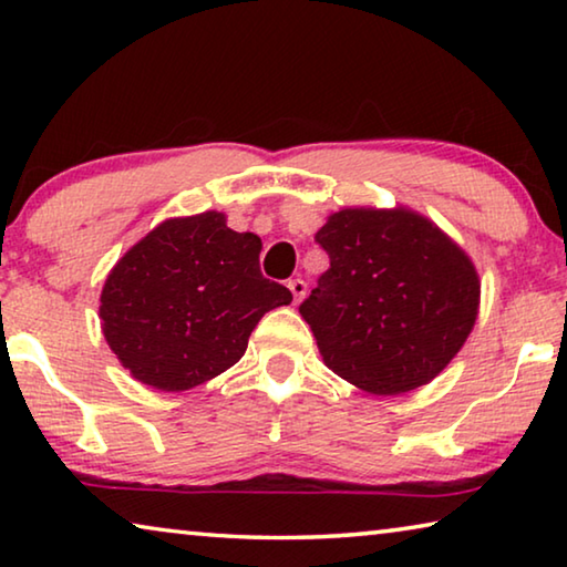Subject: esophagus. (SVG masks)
I'll list each match as a JSON object with an SVG mask.
<instances>
[{
  "instance_id": "obj_1",
  "label": "esophagus",
  "mask_w": 567,
  "mask_h": 567,
  "mask_svg": "<svg viewBox=\"0 0 567 567\" xmlns=\"http://www.w3.org/2000/svg\"><path fill=\"white\" fill-rule=\"evenodd\" d=\"M287 287H290V292L295 297V302H302V297L307 295V282L300 280V277H295V280L287 282Z\"/></svg>"
}]
</instances>
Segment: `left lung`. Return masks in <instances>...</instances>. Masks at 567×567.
Returning <instances> with one entry per match:
<instances>
[{
  "label": "left lung",
  "instance_id": "obj_1",
  "mask_svg": "<svg viewBox=\"0 0 567 567\" xmlns=\"http://www.w3.org/2000/svg\"><path fill=\"white\" fill-rule=\"evenodd\" d=\"M330 270L300 305L324 364L372 395L427 385L473 330L470 257L412 209H340L315 235Z\"/></svg>",
  "mask_w": 567,
  "mask_h": 567
}]
</instances>
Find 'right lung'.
Returning a JSON list of instances; mask_svg holds the SVG:
<instances>
[{"instance_id":"add662e5","label":"right lung","mask_w":567,"mask_h":567,"mask_svg":"<svg viewBox=\"0 0 567 567\" xmlns=\"http://www.w3.org/2000/svg\"><path fill=\"white\" fill-rule=\"evenodd\" d=\"M260 237L223 213L165 219L112 267L104 340L134 380L162 392L203 385L243 358L265 312L292 302L260 272Z\"/></svg>"}]
</instances>
